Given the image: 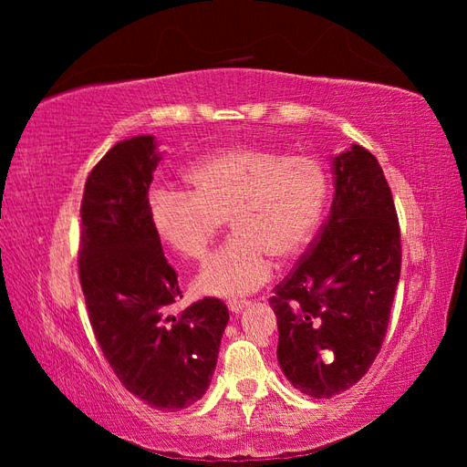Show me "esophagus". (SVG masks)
<instances>
[{
	"label": "esophagus",
	"instance_id": "esophagus-1",
	"mask_svg": "<svg viewBox=\"0 0 467 467\" xmlns=\"http://www.w3.org/2000/svg\"><path fill=\"white\" fill-rule=\"evenodd\" d=\"M249 306V302L247 300H230L228 302V307H230V312L232 314H239V312H244V309Z\"/></svg>",
	"mask_w": 467,
	"mask_h": 467
}]
</instances>
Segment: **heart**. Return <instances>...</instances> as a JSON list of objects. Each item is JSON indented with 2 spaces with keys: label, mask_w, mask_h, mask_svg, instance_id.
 Returning a JSON list of instances; mask_svg holds the SVG:
<instances>
[{
  "label": "heart",
  "mask_w": 467,
  "mask_h": 467,
  "mask_svg": "<svg viewBox=\"0 0 467 467\" xmlns=\"http://www.w3.org/2000/svg\"><path fill=\"white\" fill-rule=\"evenodd\" d=\"M192 191L158 189L150 199L155 230L181 255L202 259L230 218L234 237L194 280L204 296L234 298L261 288L273 259L309 244L327 201V173L309 155L237 146L196 161Z\"/></svg>",
  "instance_id": "heart-1"
}]
</instances>
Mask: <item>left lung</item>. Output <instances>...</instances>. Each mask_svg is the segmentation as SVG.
<instances>
[{
	"instance_id": "1",
	"label": "left lung",
	"mask_w": 467,
	"mask_h": 467,
	"mask_svg": "<svg viewBox=\"0 0 467 467\" xmlns=\"http://www.w3.org/2000/svg\"><path fill=\"white\" fill-rule=\"evenodd\" d=\"M331 173L329 218L268 300L280 368L316 400L333 398L368 372L401 273L398 214L378 160L352 144L335 155Z\"/></svg>"
}]
</instances>
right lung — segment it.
<instances>
[{
	"label": "right lung",
	"mask_w": 467,
	"mask_h": 467,
	"mask_svg": "<svg viewBox=\"0 0 467 467\" xmlns=\"http://www.w3.org/2000/svg\"><path fill=\"white\" fill-rule=\"evenodd\" d=\"M161 151L151 134L112 146L88 177L81 201L79 280L97 343L122 386L160 411L199 401L214 374L230 314L182 298L163 257L148 191Z\"/></svg>",
	"instance_id": "1"
}]
</instances>
